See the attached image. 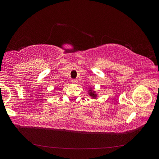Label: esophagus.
I'll use <instances>...</instances> for the list:
<instances>
[{
    "label": "esophagus",
    "instance_id": "34e87169",
    "mask_svg": "<svg viewBox=\"0 0 159 159\" xmlns=\"http://www.w3.org/2000/svg\"><path fill=\"white\" fill-rule=\"evenodd\" d=\"M71 81L72 84H75L78 83V80H77L76 79H71Z\"/></svg>",
    "mask_w": 159,
    "mask_h": 159
}]
</instances>
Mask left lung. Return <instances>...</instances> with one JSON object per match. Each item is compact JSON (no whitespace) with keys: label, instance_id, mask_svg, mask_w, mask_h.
<instances>
[{"label":"left lung","instance_id":"8db88e82","mask_svg":"<svg viewBox=\"0 0 159 159\" xmlns=\"http://www.w3.org/2000/svg\"><path fill=\"white\" fill-rule=\"evenodd\" d=\"M88 93L90 96H91V98H92L93 99H95L96 97H97V94L95 93V91H93L92 89H91V88H90V89L89 90Z\"/></svg>","mask_w":159,"mask_h":159}]
</instances>
